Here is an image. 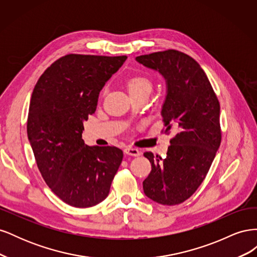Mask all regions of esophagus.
I'll list each match as a JSON object with an SVG mask.
<instances>
[{"mask_svg":"<svg viewBox=\"0 0 257 257\" xmlns=\"http://www.w3.org/2000/svg\"><path fill=\"white\" fill-rule=\"evenodd\" d=\"M124 152H125L127 155H133V157H138V155H141V151L134 147H126L125 149H124Z\"/></svg>","mask_w":257,"mask_h":257,"instance_id":"obj_1","label":"esophagus"}]
</instances>
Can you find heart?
Listing matches in <instances>:
<instances>
[{
	"label": "heart",
	"instance_id": "obj_1",
	"mask_svg": "<svg viewBox=\"0 0 257 257\" xmlns=\"http://www.w3.org/2000/svg\"><path fill=\"white\" fill-rule=\"evenodd\" d=\"M152 81L145 75H135L133 77H131L127 81V89L130 91V94H137V93H143V92H148L150 93L152 90ZM105 94V90H103L102 95Z\"/></svg>",
	"mask_w": 257,
	"mask_h": 257
}]
</instances>
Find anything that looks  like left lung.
<instances>
[{
	"instance_id": "obj_1",
	"label": "left lung",
	"mask_w": 257,
	"mask_h": 257,
	"mask_svg": "<svg viewBox=\"0 0 257 257\" xmlns=\"http://www.w3.org/2000/svg\"><path fill=\"white\" fill-rule=\"evenodd\" d=\"M136 61L165 78L164 133H175L165 159L144 153L152 167L143 182L144 192L158 204L179 205L204 181L221 145L219 99L203 68L188 54L168 49Z\"/></svg>"
}]
</instances>
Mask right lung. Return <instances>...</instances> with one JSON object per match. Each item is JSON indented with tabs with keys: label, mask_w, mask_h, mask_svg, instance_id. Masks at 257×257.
Here are the masks:
<instances>
[{
	"label": "right lung",
	"mask_w": 257,
	"mask_h": 257,
	"mask_svg": "<svg viewBox=\"0 0 257 257\" xmlns=\"http://www.w3.org/2000/svg\"><path fill=\"white\" fill-rule=\"evenodd\" d=\"M126 56L66 54L46 69L31 97L27 131L45 182L69 206L103 201L123 159L116 147H89L83 121L96 110L106 81Z\"/></svg>",
	"instance_id": "1"
}]
</instances>
